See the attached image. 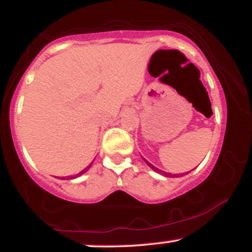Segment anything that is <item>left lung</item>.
<instances>
[{
    "mask_svg": "<svg viewBox=\"0 0 252 252\" xmlns=\"http://www.w3.org/2000/svg\"><path fill=\"white\" fill-rule=\"evenodd\" d=\"M143 160H144V161H146V163H147V164H148V166L150 167V168H152V169H154V170H155V172L160 173V174H163V175H166V176H169V178H170V176H176V175H172V174H169V173H166V172H163V170H160V169H158V168H156V167H154V166H153V164H152V163H149V162H148V161H147V160H146V158H143Z\"/></svg>",
    "mask_w": 252,
    "mask_h": 252,
    "instance_id": "left-lung-1",
    "label": "left lung"
}]
</instances>
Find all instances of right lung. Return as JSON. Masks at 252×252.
I'll use <instances>...</instances> for the list:
<instances>
[{
  "mask_svg": "<svg viewBox=\"0 0 252 252\" xmlns=\"http://www.w3.org/2000/svg\"><path fill=\"white\" fill-rule=\"evenodd\" d=\"M90 167H91V164H89V166H88V167H86V168H85V169H83V170H82V172H80V173H79V174H77V175H74V176H68V179H74V178H77V176H78V175H82V174H84V173H85V172H86V170H88V169L90 168Z\"/></svg>",
  "mask_w": 252,
  "mask_h": 252,
  "instance_id": "1",
  "label": "right lung"
}]
</instances>
